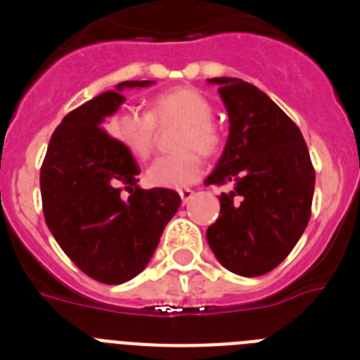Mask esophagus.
Returning <instances> with one entry per match:
<instances>
[{
  "label": "esophagus",
  "mask_w": 360,
  "mask_h": 360,
  "mask_svg": "<svg viewBox=\"0 0 360 360\" xmlns=\"http://www.w3.org/2000/svg\"><path fill=\"white\" fill-rule=\"evenodd\" d=\"M178 195H180V198H182L184 203H189V200L195 196V191L189 189V187H186V189L178 191Z\"/></svg>",
  "instance_id": "34e87169"
}]
</instances>
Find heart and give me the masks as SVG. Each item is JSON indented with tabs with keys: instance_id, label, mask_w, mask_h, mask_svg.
<instances>
[{
	"instance_id": "heart-1",
	"label": "heart",
	"mask_w": 360,
	"mask_h": 360,
	"mask_svg": "<svg viewBox=\"0 0 360 360\" xmlns=\"http://www.w3.org/2000/svg\"><path fill=\"white\" fill-rule=\"evenodd\" d=\"M178 122L174 148L182 151L158 157L148 167V182L157 187H186L196 182L202 174L205 157H212L224 146V135L212 122V106L209 98L195 88H174L157 95L149 104V113L136 108H124L111 120V135L120 146L128 149L133 157L146 160L155 149L157 124ZM198 148V152L195 149Z\"/></svg>"
}]
</instances>
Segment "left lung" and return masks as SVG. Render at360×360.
<instances>
[{
  "mask_svg": "<svg viewBox=\"0 0 360 360\" xmlns=\"http://www.w3.org/2000/svg\"><path fill=\"white\" fill-rule=\"evenodd\" d=\"M229 113V139L205 186L231 184L207 229L218 262L245 278L263 276L290 254L308 225L316 171L294 120L254 84L214 77Z\"/></svg>",
  "mask_w": 360,
  "mask_h": 360,
  "instance_id": "1",
  "label": "left lung"
}]
</instances>
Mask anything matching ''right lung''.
<instances>
[{"instance_id": "add662e5", "label": "right lung", "mask_w": 360, "mask_h": 360, "mask_svg": "<svg viewBox=\"0 0 360 360\" xmlns=\"http://www.w3.org/2000/svg\"><path fill=\"white\" fill-rule=\"evenodd\" d=\"M151 81H124L70 111L53 131L41 165L44 221L66 256L86 276L120 285L141 274L180 207L176 191L141 189L139 165L103 128L126 98L122 88ZM130 196L124 199L122 191Z\"/></svg>"}]
</instances>
